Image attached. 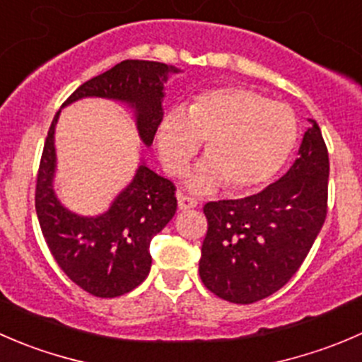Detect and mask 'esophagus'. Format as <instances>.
Wrapping results in <instances>:
<instances>
[{"label":"esophagus","mask_w":362,"mask_h":362,"mask_svg":"<svg viewBox=\"0 0 362 362\" xmlns=\"http://www.w3.org/2000/svg\"><path fill=\"white\" fill-rule=\"evenodd\" d=\"M197 200L192 199V197H186V195H177V207L180 211H186V209H193L197 207Z\"/></svg>","instance_id":"obj_1"}]
</instances>
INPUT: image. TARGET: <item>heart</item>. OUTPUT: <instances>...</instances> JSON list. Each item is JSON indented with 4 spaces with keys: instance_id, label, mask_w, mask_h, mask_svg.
I'll list each match as a JSON object with an SVG mask.
<instances>
[{
    "instance_id": "obj_1",
    "label": "heart",
    "mask_w": 362,
    "mask_h": 362,
    "mask_svg": "<svg viewBox=\"0 0 362 362\" xmlns=\"http://www.w3.org/2000/svg\"><path fill=\"white\" fill-rule=\"evenodd\" d=\"M298 135L291 107L245 86H225L200 93L186 110H167L156 149L165 173L181 176L206 141L207 158L189 174L188 189L204 195L227 185L232 193H250L281 173Z\"/></svg>"
}]
</instances>
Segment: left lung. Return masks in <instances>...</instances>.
<instances>
[{
  "label": "left lung",
  "instance_id": "8db88e82",
  "mask_svg": "<svg viewBox=\"0 0 362 362\" xmlns=\"http://www.w3.org/2000/svg\"><path fill=\"white\" fill-rule=\"evenodd\" d=\"M287 174L257 195L204 206L207 234L199 274L218 298L252 304L301 267L327 214L329 155L315 121Z\"/></svg>",
  "mask_w": 362,
  "mask_h": 362
}]
</instances>
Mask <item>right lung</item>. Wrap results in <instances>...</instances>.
Masks as SVG:
<instances>
[{"label":"right lung","instance_id":"obj_1","mask_svg":"<svg viewBox=\"0 0 362 362\" xmlns=\"http://www.w3.org/2000/svg\"><path fill=\"white\" fill-rule=\"evenodd\" d=\"M180 68L158 61L127 59L78 86L63 107L82 98H105L134 112L139 137L153 144L163 117L165 82ZM52 119L38 169L35 207L42 234L63 273L96 298H117L134 291L151 269V239L173 220L177 202L174 185L144 162L105 213L82 216L61 204L54 177L56 124Z\"/></svg>","mask_w":362,"mask_h":362}]
</instances>
